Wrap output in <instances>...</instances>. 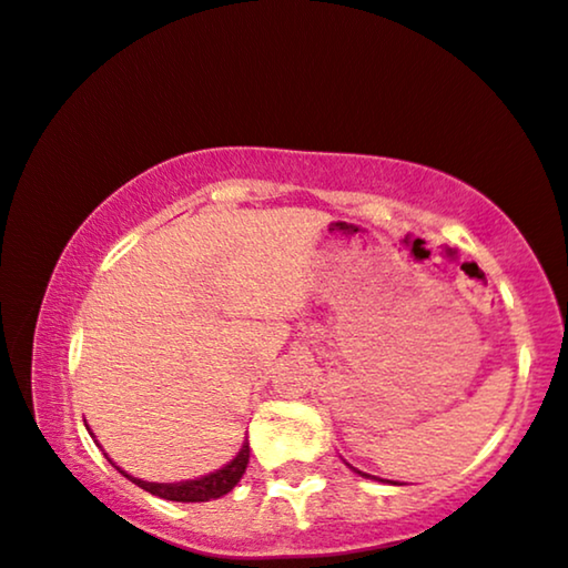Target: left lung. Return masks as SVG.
Listing matches in <instances>:
<instances>
[{"label": "left lung", "mask_w": 568, "mask_h": 568, "mask_svg": "<svg viewBox=\"0 0 568 568\" xmlns=\"http://www.w3.org/2000/svg\"><path fill=\"white\" fill-rule=\"evenodd\" d=\"M362 476H367V474H362Z\"/></svg>", "instance_id": "1"}]
</instances>
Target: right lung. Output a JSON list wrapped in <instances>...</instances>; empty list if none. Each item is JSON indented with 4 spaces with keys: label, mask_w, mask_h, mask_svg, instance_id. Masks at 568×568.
<instances>
[{
    "label": "right lung",
    "mask_w": 568,
    "mask_h": 568,
    "mask_svg": "<svg viewBox=\"0 0 568 568\" xmlns=\"http://www.w3.org/2000/svg\"><path fill=\"white\" fill-rule=\"evenodd\" d=\"M248 457H251V449L248 444H243V449L237 453L235 460L230 463V466L219 468L216 474H209L203 476V479H195V481H180V484H153V481H142V479H134V476H129L121 470V474L126 476V479H132L136 487H142L150 495L155 497H163V500H174V503H206V500H216V497L227 495V491L235 487L237 481L243 479L245 468H248Z\"/></svg>",
    "instance_id": "obj_1"
}]
</instances>
